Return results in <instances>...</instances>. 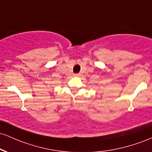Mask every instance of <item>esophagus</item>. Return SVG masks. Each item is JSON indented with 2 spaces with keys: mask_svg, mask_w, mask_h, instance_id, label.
<instances>
[{
  "mask_svg": "<svg viewBox=\"0 0 152 152\" xmlns=\"http://www.w3.org/2000/svg\"><path fill=\"white\" fill-rule=\"evenodd\" d=\"M73 76H75V77H78V76H80V74H74Z\"/></svg>",
  "mask_w": 152,
  "mask_h": 152,
  "instance_id": "34e87169",
  "label": "esophagus"
}]
</instances>
